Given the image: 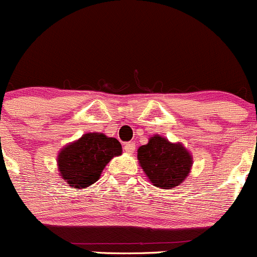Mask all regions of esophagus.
Listing matches in <instances>:
<instances>
[{
	"label": "esophagus",
	"mask_w": 257,
	"mask_h": 257,
	"mask_svg": "<svg viewBox=\"0 0 257 257\" xmlns=\"http://www.w3.org/2000/svg\"><path fill=\"white\" fill-rule=\"evenodd\" d=\"M123 147L126 153H133L134 149H136V143L134 142H126V143L123 144Z\"/></svg>",
	"instance_id": "1"
}]
</instances>
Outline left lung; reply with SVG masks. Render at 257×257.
Wrapping results in <instances>:
<instances>
[{"instance_id": "left-lung-1", "label": "left lung", "mask_w": 257, "mask_h": 257, "mask_svg": "<svg viewBox=\"0 0 257 257\" xmlns=\"http://www.w3.org/2000/svg\"><path fill=\"white\" fill-rule=\"evenodd\" d=\"M138 160L149 180L162 189L180 185L191 168V157L185 148L159 136L139 148Z\"/></svg>"}]
</instances>
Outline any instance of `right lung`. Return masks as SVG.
Returning <instances> with one entry per match:
<instances>
[{"label": "right lung", "mask_w": 257, "mask_h": 257, "mask_svg": "<svg viewBox=\"0 0 257 257\" xmlns=\"http://www.w3.org/2000/svg\"><path fill=\"white\" fill-rule=\"evenodd\" d=\"M120 154L121 145L115 138H108L102 133L84 134L59 153V173L71 186L87 188L99 179L109 160Z\"/></svg>", "instance_id": "right-lung-1"}]
</instances>
